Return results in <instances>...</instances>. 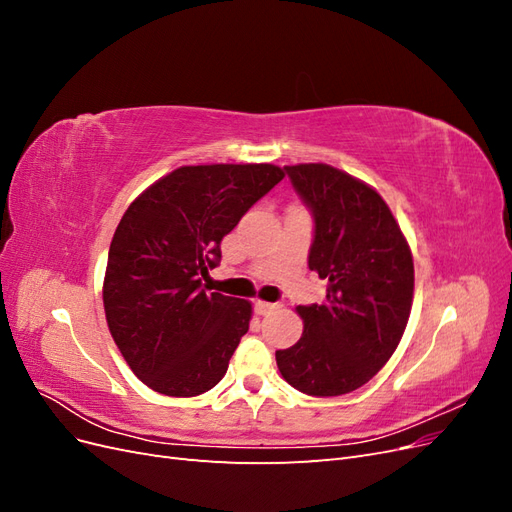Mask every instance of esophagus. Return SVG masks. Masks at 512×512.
Here are the masks:
<instances>
[{
    "instance_id": "34e87169",
    "label": "esophagus",
    "mask_w": 512,
    "mask_h": 512,
    "mask_svg": "<svg viewBox=\"0 0 512 512\" xmlns=\"http://www.w3.org/2000/svg\"><path fill=\"white\" fill-rule=\"evenodd\" d=\"M280 307H282L280 303H267V301H256V305H254L256 314H260V316H269V314L277 312Z\"/></svg>"
}]
</instances>
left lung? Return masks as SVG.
Returning <instances> with one entry per match:
<instances>
[{"label": "left lung", "mask_w": 512, "mask_h": 512, "mask_svg": "<svg viewBox=\"0 0 512 512\" xmlns=\"http://www.w3.org/2000/svg\"><path fill=\"white\" fill-rule=\"evenodd\" d=\"M284 170L314 213L307 265L327 280V301L297 307L303 335L275 361L301 393L346 395L374 378L401 342L414 297L412 252L365 181L320 162Z\"/></svg>", "instance_id": "8db88e82"}]
</instances>
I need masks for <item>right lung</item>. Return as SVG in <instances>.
Segmentation results:
<instances>
[{
  "label": "right lung",
  "mask_w": 512,
  "mask_h": 512,
  "mask_svg": "<svg viewBox=\"0 0 512 512\" xmlns=\"http://www.w3.org/2000/svg\"><path fill=\"white\" fill-rule=\"evenodd\" d=\"M284 179L273 164L181 166L134 198L108 250L104 314L149 389L194 397L218 384L250 329L252 303L207 292L220 243Z\"/></svg>",
  "instance_id": "obj_1"
}]
</instances>
